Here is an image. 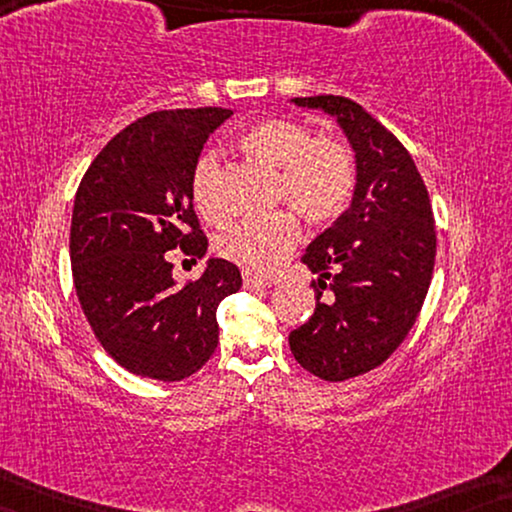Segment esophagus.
Segmentation results:
<instances>
[{
	"label": "esophagus",
	"mask_w": 512,
	"mask_h": 512,
	"mask_svg": "<svg viewBox=\"0 0 512 512\" xmlns=\"http://www.w3.org/2000/svg\"><path fill=\"white\" fill-rule=\"evenodd\" d=\"M242 284H244V289H249V291H256V289H265V286H270L272 282H268V279H261V277H251V275H244V277H242Z\"/></svg>",
	"instance_id": "esophagus-1"
}]
</instances>
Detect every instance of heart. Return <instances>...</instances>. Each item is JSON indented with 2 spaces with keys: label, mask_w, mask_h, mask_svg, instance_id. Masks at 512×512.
Instances as JSON below:
<instances>
[{
  "label": "heart",
  "mask_w": 512,
  "mask_h": 512,
  "mask_svg": "<svg viewBox=\"0 0 512 512\" xmlns=\"http://www.w3.org/2000/svg\"><path fill=\"white\" fill-rule=\"evenodd\" d=\"M244 151L279 170L275 202L291 207L312 226H326L345 214L356 188V158L338 137H314L307 125L291 118H265L240 137ZM195 209L207 221L221 223L228 202L221 188L219 153L207 151L191 174ZM300 235L291 212L247 219L216 240V251L254 277H268Z\"/></svg>",
  "instance_id": "b5f03b06"
}]
</instances>
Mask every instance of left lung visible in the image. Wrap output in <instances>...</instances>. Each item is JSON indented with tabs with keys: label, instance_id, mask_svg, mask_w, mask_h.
I'll return each instance as SVG.
<instances>
[{
	"label": "left lung",
	"instance_id": "obj_1",
	"mask_svg": "<svg viewBox=\"0 0 512 512\" xmlns=\"http://www.w3.org/2000/svg\"><path fill=\"white\" fill-rule=\"evenodd\" d=\"M291 102L333 116L356 158L352 205L303 254L319 275L317 307L289 335L300 366L342 382L382 366L415 324L436 261V226L415 160L361 104L340 95ZM326 278L332 296L321 299Z\"/></svg>",
	"mask_w": 512,
	"mask_h": 512
}]
</instances>
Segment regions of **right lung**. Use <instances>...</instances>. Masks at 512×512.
Here are the masks:
<instances>
[{
	"label": "right lung",
	"instance_id": "right-lung-1",
	"mask_svg": "<svg viewBox=\"0 0 512 512\" xmlns=\"http://www.w3.org/2000/svg\"><path fill=\"white\" fill-rule=\"evenodd\" d=\"M221 107L153 111L118 132L83 174L69 258L81 310L111 359L132 375L179 382L219 345L216 307L242 286L237 265L209 258L179 286L165 251L207 254L191 174Z\"/></svg>",
	"mask_w": 512,
	"mask_h": 512
}]
</instances>
